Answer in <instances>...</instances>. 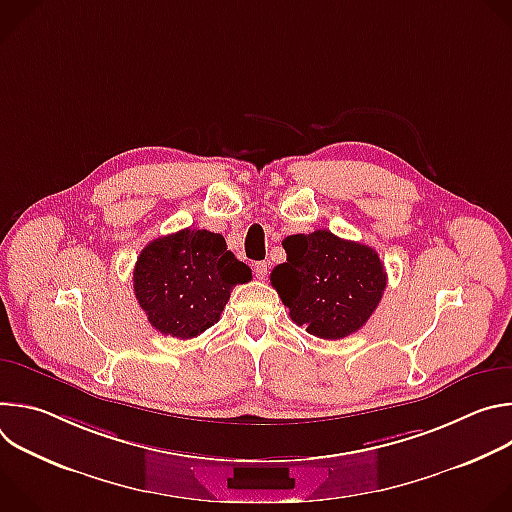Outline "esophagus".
Segmentation results:
<instances>
[{"label":"esophagus","mask_w":512,"mask_h":512,"mask_svg":"<svg viewBox=\"0 0 512 512\" xmlns=\"http://www.w3.org/2000/svg\"><path fill=\"white\" fill-rule=\"evenodd\" d=\"M267 269H269V265H267L265 261H257V263L253 265V271H255L257 279H265V275H267Z\"/></svg>","instance_id":"obj_1"}]
</instances>
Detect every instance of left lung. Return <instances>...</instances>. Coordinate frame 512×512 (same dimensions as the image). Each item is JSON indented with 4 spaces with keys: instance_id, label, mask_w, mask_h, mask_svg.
<instances>
[{
    "instance_id": "1",
    "label": "left lung",
    "mask_w": 512,
    "mask_h": 512,
    "mask_svg": "<svg viewBox=\"0 0 512 512\" xmlns=\"http://www.w3.org/2000/svg\"><path fill=\"white\" fill-rule=\"evenodd\" d=\"M287 261L271 271V285L289 318L324 340L360 330L377 310L387 287L379 253L330 231L291 235Z\"/></svg>"
}]
</instances>
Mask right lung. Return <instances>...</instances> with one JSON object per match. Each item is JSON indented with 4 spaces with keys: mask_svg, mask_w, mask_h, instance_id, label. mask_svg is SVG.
I'll return each instance as SVG.
<instances>
[{
    "mask_svg": "<svg viewBox=\"0 0 512 512\" xmlns=\"http://www.w3.org/2000/svg\"><path fill=\"white\" fill-rule=\"evenodd\" d=\"M251 281L223 235L182 229L148 243L133 269V291L148 322L172 338H194L214 326L237 283Z\"/></svg>",
    "mask_w": 512,
    "mask_h": 512,
    "instance_id": "obj_1",
    "label": "right lung"
}]
</instances>
